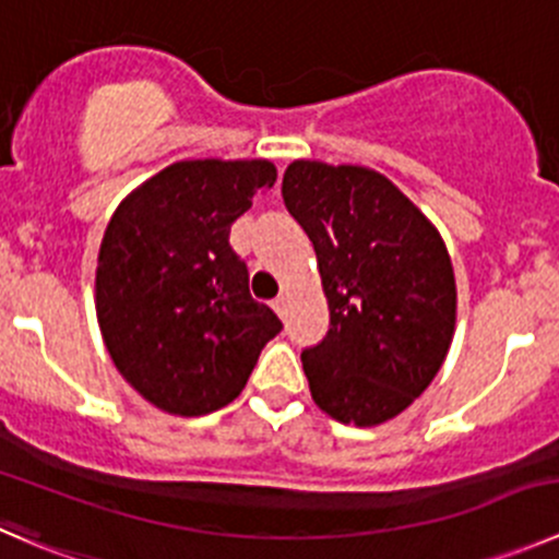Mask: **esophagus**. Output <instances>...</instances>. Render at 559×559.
<instances>
[{
    "mask_svg": "<svg viewBox=\"0 0 559 559\" xmlns=\"http://www.w3.org/2000/svg\"><path fill=\"white\" fill-rule=\"evenodd\" d=\"M273 308H275V313H278V317H284L286 313V295H278L273 300Z\"/></svg>",
    "mask_w": 559,
    "mask_h": 559,
    "instance_id": "esophagus-1",
    "label": "esophagus"
}]
</instances>
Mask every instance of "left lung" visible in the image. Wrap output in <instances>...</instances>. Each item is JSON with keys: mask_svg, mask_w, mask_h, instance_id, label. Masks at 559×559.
Instances as JSON below:
<instances>
[{"mask_svg": "<svg viewBox=\"0 0 559 559\" xmlns=\"http://www.w3.org/2000/svg\"><path fill=\"white\" fill-rule=\"evenodd\" d=\"M284 204L317 251L330 330L302 349L313 401L338 424L379 426L437 377L456 330V278L440 231L366 166L295 160Z\"/></svg>", "mask_w": 559, "mask_h": 559, "instance_id": "obj_1", "label": "left lung"}]
</instances>
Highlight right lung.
<instances>
[{
    "label": "right lung",
    "mask_w": 559,
    "mask_h": 559,
    "mask_svg": "<svg viewBox=\"0 0 559 559\" xmlns=\"http://www.w3.org/2000/svg\"><path fill=\"white\" fill-rule=\"evenodd\" d=\"M270 160H180L119 202L103 235L95 311L124 382L169 415L231 404L281 319L248 292L229 229Z\"/></svg>",
    "instance_id": "right-lung-1"
}]
</instances>
